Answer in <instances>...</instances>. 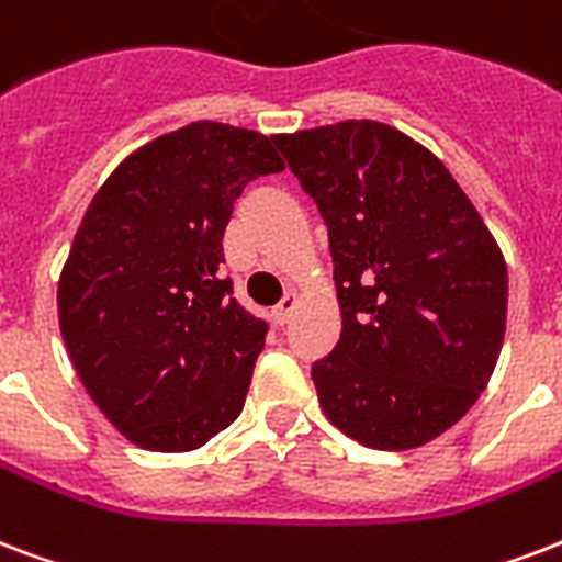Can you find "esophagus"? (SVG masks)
<instances>
[{
    "mask_svg": "<svg viewBox=\"0 0 562 562\" xmlns=\"http://www.w3.org/2000/svg\"><path fill=\"white\" fill-rule=\"evenodd\" d=\"M297 303H300L297 291H289V294L280 300V306H273V321H277V324H289L291 312L297 310Z\"/></svg>",
    "mask_w": 562,
    "mask_h": 562,
    "instance_id": "obj_1",
    "label": "esophagus"
}]
</instances>
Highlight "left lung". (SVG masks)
I'll return each instance as SVG.
<instances>
[{
	"label": "left lung",
	"mask_w": 562,
	"mask_h": 562,
	"mask_svg": "<svg viewBox=\"0 0 562 562\" xmlns=\"http://www.w3.org/2000/svg\"><path fill=\"white\" fill-rule=\"evenodd\" d=\"M329 229L341 336L312 366L321 409L376 451L434 442L490 383L507 262L451 170L376 120L273 135Z\"/></svg>",
	"instance_id": "left-lung-1"
}]
</instances>
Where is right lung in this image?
Returning a JSON list of instances; mask_svg holds the SVG:
<instances>
[{
  "instance_id": "right-lung-1",
  "label": "right lung",
  "mask_w": 562,
  "mask_h": 562,
  "mask_svg": "<svg viewBox=\"0 0 562 562\" xmlns=\"http://www.w3.org/2000/svg\"><path fill=\"white\" fill-rule=\"evenodd\" d=\"M280 170L268 135L196 120L128 153L81 217L58 280L64 345L144 451H194L241 413L268 327L221 280V241L244 186Z\"/></svg>"
}]
</instances>
